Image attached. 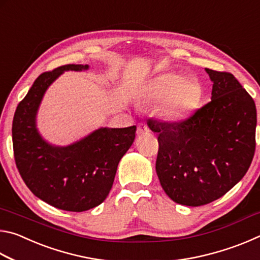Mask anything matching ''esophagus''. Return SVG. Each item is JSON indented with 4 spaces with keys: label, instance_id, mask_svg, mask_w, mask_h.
<instances>
[{
    "label": "esophagus",
    "instance_id": "esophagus-1",
    "mask_svg": "<svg viewBox=\"0 0 260 260\" xmlns=\"http://www.w3.org/2000/svg\"><path fill=\"white\" fill-rule=\"evenodd\" d=\"M148 132H149V128H148V126L146 124L141 122V124L138 125V131H136L138 135H142L144 133H148Z\"/></svg>",
    "mask_w": 260,
    "mask_h": 260
}]
</instances>
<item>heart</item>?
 Here are the masks:
<instances>
[{
	"instance_id": "heart-1",
	"label": "heart",
	"mask_w": 260,
	"mask_h": 260,
	"mask_svg": "<svg viewBox=\"0 0 260 260\" xmlns=\"http://www.w3.org/2000/svg\"><path fill=\"white\" fill-rule=\"evenodd\" d=\"M150 103L159 104V114L164 119L178 122L190 114L202 99L199 82L186 79L182 74L169 72L160 74L148 83L143 93Z\"/></svg>"
}]
</instances>
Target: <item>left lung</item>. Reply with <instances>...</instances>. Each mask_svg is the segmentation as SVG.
<instances>
[{"label": "left lung", "instance_id": "left-lung-1", "mask_svg": "<svg viewBox=\"0 0 260 260\" xmlns=\"http://www.w3.org/2000/svg\"><path fill=\"white\" fill-rule=\"evenodd\" d=\"M212 98L178 122L148 120L158 134L156 172L175 203L201 206L220 199L244 177L256 149L254 101L232 73L205 69Z\"/></svg>", "mask_w": 260, "mask_h": 260}]
</instances>
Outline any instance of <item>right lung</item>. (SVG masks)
I'll use <instances>...</instances> for the list:
<instances>
[{"label":"right lung","instance_id":"1","mask_svg":"<svg viewBox=\"0 0 260 260\" xmlns=\"http://www.w3.org/2000/svg\"><path fill=\"white\" fill-rule=\"evenodd\" d=\"M88 65L68 64L38 77L18 104L12 121L17 169L35 196L57 209L82 212L100 205L111 190L121 157L135 139L136 126L101 127L67 147L48 143L37 128L43 95L64 71Z\"/></svg>","mask_w":260,"mask_h":260}]
</instances>
